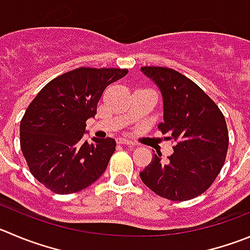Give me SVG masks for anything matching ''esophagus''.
Listing matches in <instances>:
<instances>
[{"label":"esophagus","instance_id":"1","mask_svg":"<svg viewBox=\"0 0 250 250\" xmlns=\"http://www.w3.org/2000/svg\"><path fill=\"white\" fill-rule=\"evenodd\" d=\"M118 142L120 145H126V146H135L134 142L129 141V140H126V139H119Z\"/></svg>","mask_w":250,"mask_h":250}]
</instances>
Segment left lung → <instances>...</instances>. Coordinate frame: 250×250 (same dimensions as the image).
I'll list each match as a JSON object with an SVG mask.
<instances>
[{"label":"left lung","instance_id":"8db88e82","mask_svg":"<svg viewBox=\"0 0 250 250\" xmlns=\"http://www.w3.org/2000/svg\"><path fill=\"white\" fill-rule=\"evenodd\" d=\"M142 72L159 87L163 96V119L158 125L174 152L167 161L153 154L140 178L157 195L187 201L205 192L225 165L228 130L215 102L184 75L159 66H144Z\"/></svg>","mask_w":250,"mask_h":250}]
</instances>
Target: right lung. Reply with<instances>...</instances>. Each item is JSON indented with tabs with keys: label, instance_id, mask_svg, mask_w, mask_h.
Segmentation results:
<instances>
[{
	"label": "right lung",
	"instance_id": "1",
	"mask_svg": "<svg viewBox=\"0 0 250 250\" xmlns=\"http://www.w3.org/2000/svg\"><path fill=\"white\" fill-rule=\"evenodd\" d=\"M126 68L80 67L50 81L25 110L21 149L33 177L56 194H72L93 184L108 167L115 140L83 142L85 121L94 118L104 89Z\"/></svg>",
	"mask_w": 250,
	"mask_h": 250
}]
</instances>
